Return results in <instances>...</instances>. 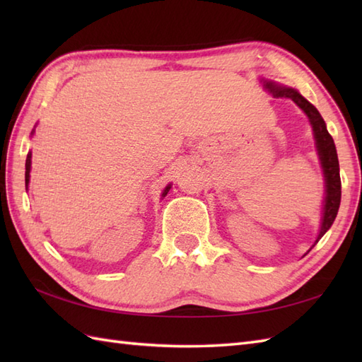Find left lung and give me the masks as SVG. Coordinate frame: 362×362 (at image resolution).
I'll return each instance as SVG.
<instances>
[{
    "label": "left lung",
    "mask_w": 362,
    "mask_h": 362,
    "mask_svg": "<svg viewBox=\"0 0 362 362\" xmlns=\"http://www.w3.org/2000/svg\"><path fill=\"white\" fill-rule=\"evenodd\" d=\"M264 87L271 91V93L276 98H288L292 99L300 109H302L311 121V126L314 130V138H316L317 151L322 161V168H324L325 174V183H327V196H325V206H324V218H322L320 233L317 236V241L322 236L327 233V230L332 227V224L336 219L337 210H339L341 204V175H339V160H337L336 146L332 135L328 134L325 121L322 119L320 113L317 112L316 107L298 93V91L280 87L272 82H264ZM316 241V243H317Z\"/></svg>",
    "instance_id": "1"
}]
</instances>
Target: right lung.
Segmentation results:
<instances>
[{"label": "right lung", "instance_id": "1", "mask_svg": "<svg viewBox=\"0 0 362 362\" xmlns=\"http://www.w3.org/2000/svg\"><path fill=\"white\" fill-rule=\"evenodd\" d=\"M29 173H30V152L28 153V157H26V173H25V180H26V185H28V182H29ZM169 188H171V187H166V189L163 191V196H165V194H168Z\"/></svg>", "mask_w": 362, "mask_h": 362}]
</instances>
